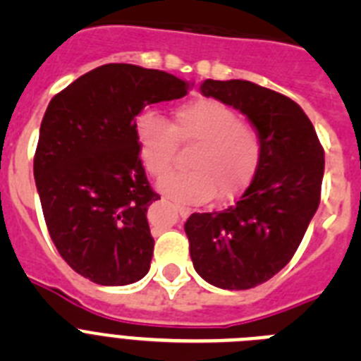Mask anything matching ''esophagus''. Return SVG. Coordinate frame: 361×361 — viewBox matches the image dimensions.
<instances>
[{
    "label": "esophagus",
    "instance_id": "34e87169",
    "mask_svg": "<svg viewBox=\"0 0 361 361\" xmlns=\"http://www.w3.org/2000/svg\"><path fill=\"white\" fill-rule=\"evenodd\" d=\"M175 212L178 213L180 219H186V216L190 215V208H184V206H175Z\"/></svg>",
    "mask_w": 361,
    "mask_h": 361
}]
</instances>
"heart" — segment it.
Here are the masks:
<instances>
[{"label": "heart", "instance_id": "b5f03b06", "mask_svg": "<svg viewBox=\"0 0 361 361\" xmlns=\"http://www.w3.org/2000/svg\"><path fill=\"white\" fill-rule=\"evenodd\" d=\"M142 164L153 177L170 170L178 142L195 146L188 153L190 170L159 180V190L178 202H204L215 195L233 199L250 183L260 159V139L253 126L215 99H195L175 110L170 124L155 111L135 123Z\"/></svg>", "mask_w": 361, "mask_h": 361}]
</instances>
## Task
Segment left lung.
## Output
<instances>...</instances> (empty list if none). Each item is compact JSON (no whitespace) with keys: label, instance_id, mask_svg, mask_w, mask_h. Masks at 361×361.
Masks as SVG:
<instances>
[{"label":"left lung","instance_id":"left-lung-1","mask_svg":"<svg viewBox=\"0 0 361 361\" xmlns=\"http://www.w3.org/2000/svg\"><path fill=\"white\" fill-rule=\"evenodd\" d=\"M200 94L242 111L260 139L251 184L224 212L193 213L184 224L193 267L222 289H251L289 262L320 204L324 148L304 110L250 81H213Z\"/></svg>","mask_w":361,"mask_h":361}]
</instances>
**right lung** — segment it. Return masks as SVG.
<instances>
[{
    "mask_svg": "<svg viewBox=\"0 0 361 361\" xmlns=\"http://www.w3.org/2000/svg\"><path fill=\"white\" fill-rule=\"evenodd\" d=\"M190 86L162 70L110 63L75 79L44 111L34 157L44 222L65 262L94 283L128 286L149 271L146 212L161 197L146 178L135 121Z\"/></svg>",
    "mask_w": 361,
    "mask_h": 361,
    "instance_id": "1",
    "label": "right lung"
}]
</instances>
